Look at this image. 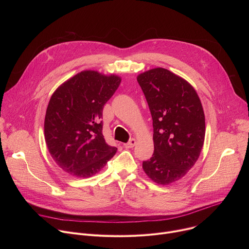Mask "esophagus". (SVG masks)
Wrapping results in <instances>:
<instances>
[{
  "instance_id": "esophagus-1",
  "label": "esophagus",
  "mask_w": 249,
  "mask_h": 249,
  "mask_svg": "<svg viewBox=\"0 0 249 249\" xmlns=\"http://www.w3.org/2000/svg\"><path fill=\"white\" fill-rule=\"evenodd\" d=\"M136 144H137V141H136L135 139H130V141L128 142V143L124 144V147H125L126 149H131V148L135 147Z\"/></svg>"
}]
</instances>
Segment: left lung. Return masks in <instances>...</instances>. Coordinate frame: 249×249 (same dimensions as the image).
Segmentation results:
<instances>
[{"instance_id": "obj_1", "label": "left lung", "mask_w": 249, "mask_h": 249, "mask_svg": "<svg viewBox=\"0 0 249 249\" xmlns=\"http://www.w3.org/2000/svg\"><path fill=\"white\" fill-rule=\"evenodd\" d=\"M137 81L151 110L154 154L143 161L150 178L161 185L181 179L197 161L205 139V115L194 88L163 68L140 74Z\"/></svg>"}]
</instances>
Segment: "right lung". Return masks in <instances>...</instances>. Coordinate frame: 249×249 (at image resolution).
Returning a JSON list of instances; mask_svg holds the SVG:
<instances>
[{
	"mask_svg": "<svg viewBox=\"0 0 249 249\" xmlns=\"http://www.w3.org/2000/svg\"><path fill=\"white\" fill-rule=\"evenodd\" d=\"M121 83L116 75L83 71L52 94L44 120V136L54 161L67 173L90 177L113 158L117 148L102 134L104 104Z\"/></svg>",
	"mask_w": 249,
	"mask_h": 249,
	"instance_id": "right-lung-1",
	"label": "right lung"
}]
</instances>
